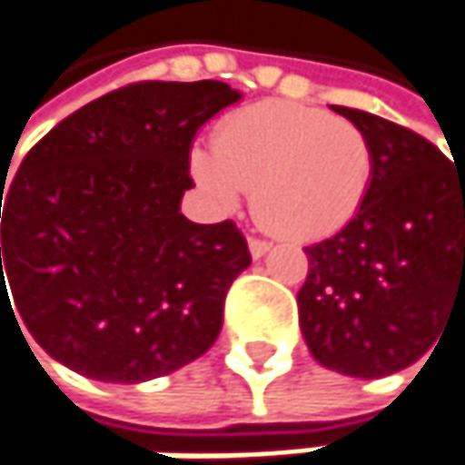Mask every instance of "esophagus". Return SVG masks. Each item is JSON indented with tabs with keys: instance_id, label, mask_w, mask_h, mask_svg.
Returning a JSON list of instances; mask_svg holds the SVG:
<instances>
[{
	"instance_id": "esophagus-1",
	"label": "esophagus",
	"mask_w": 465,
	"mask_h": 465,
	"mask_svg": "<svg viewBox=\"0 0 465 465\" xmlns=\"http://www.w3.org/2000/svg\"><path fill=\"white\" fill-rule=\"evenodd\" d=\"M247 244H250V255H252V258L266 255V252H269V247H272V242H266V239H261V236H250V239H247Z\"/></svg>"
}]
</instances>
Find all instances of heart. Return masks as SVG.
<instances>
[{
  "mask_svg": "<svg viewBox=\"0 0 465 465\" xmlns=\"http://www.w3.org/2000/svg\"><path fill=\"white\" fill-rule=\"evenodd\" d=\"M191 169L221 204L252 191L255 218L277 236L312 242L341 232L363 207L374 150L350 121L296 102H258L229 115Z\"/></svg>",
  "mask_w": 465,
  "mask_h": 465,
  "instance_id": "heart-1",
  "label": "heart"
}]
</instances>
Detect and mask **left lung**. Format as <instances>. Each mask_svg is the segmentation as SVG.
Masks as SVG:
<instances>
[{"label": "left lung", "instance_id": "8db88e82", "mask_svg": "<svg viewBox=\"0 0 465 465\" xmlns=\"http://www.w3.org/2000/svg\"><path fill=\"white\" fill-rule=\"evenodd\" d=\"M331 110L369 137L374 177L358 215L304 247L299 323L321 366L377 380L422 358L465 302V169L399 124Z\"/></svg>", "mask_w": 465, "mask_h": 465}]
</instances>
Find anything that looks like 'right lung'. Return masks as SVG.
<instances>
[{
  "label": "right lung",
  "mask_w": 465,
  "mask_h": 465,
  "mask_svg": "<svg viewBox=\"0 0 465 465\" xmlns=\"http://www.w3.org/2000/svg\"><path fill=\"white\" fill-rule=\"evenodd\" d=\"M233 102L221 80H144L50 129L2 183L0 315L18 312L50 358L102 382L204 355L250 250L233 221L191 223L180 199L196 132Z\"/></svg>",
  "instance_id": "obj_1"
}]
</instances>
